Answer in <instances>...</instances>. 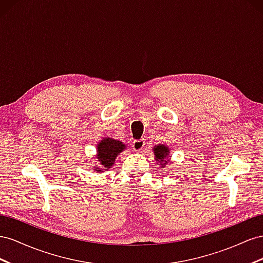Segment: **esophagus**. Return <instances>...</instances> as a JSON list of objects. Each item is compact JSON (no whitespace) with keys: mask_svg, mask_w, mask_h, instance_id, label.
Wrapping results in <instances>:
<instances>
[{"mask_svg":"<svg viewBox=\"0 0 263 263\" xmlns=\"http://www.w3.org/2000/svg\"><path fill=\"white\" fill-rule=\"evenodd\" d=\"M132 147L134 151H143L144 147H145V140L143 139H140V140H136L133 142Z\"/></svg>","mask_w":263,"mask_h":263,"instance_id":"34e87169","label":"esophagus"}]
</instances>
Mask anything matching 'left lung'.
Here are the masks:
<instances>
[{"mask_svg":"<svg viewBox=\"0 0 263 263\" xmlns=\"http://www.w3.org/2000/svg\"><path fill=\"white\" fill-rule=\"evenodd\" d=\"M153 149H154V155L156 157V160L159 161V162H161V165H164V166H165V164L167 163L166 156H167V154L170 152V149L167 148V146L157 145ZM163 161L164 162V163H162Z\"/></svg>","mask_w":263,"mask_h":263,"instance_id":"obj_1","label":"left lung"}]
</instances>
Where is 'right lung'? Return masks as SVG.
<instances>
[{
	"label": "right lung",
	"mask_w": 263,
	"mask_h": 263,
	"mask_svg": "<svg viewBox=\"0 0 263 263\" xmlns=\"http://www.w3.org/2000/svg\"><path fill=\"white\" fill-rule=\"evenodd\" d=\"M125 145L122 144V142L114 140V139H104L98 144V161L100 162V165L103 167L110 168L112 164L115 163V160L117 155L124 149ZM101 171V170H97Z\"/></svg>",
	"instance_id": "obj_1"
}]
</instances>
